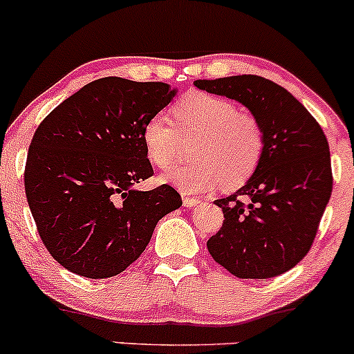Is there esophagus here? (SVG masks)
I'll return each mask as SVG.
<instances>
[{
    "label": "esophagus",
    "mask_w": 354,
    "mask_h": 354,
    "mask_svg": "<svg viewBox=\"0 0 354 354\" xmlns=\"http://www.w3.org/2000/svg\"><path fill=\"white\" fill-rule=\"evenodd\" d=\"M182 202H184L185 207H197L198 204H201V198L197 197H190V196H182Z\"/></svg>",
    "instance_id": "esophagus-1"
}]
</instances>
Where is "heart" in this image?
Returning <instances> with one entry per match:
<instances>
[{
  "label": "heart",
  "mask_w": 354,
  "mask_h": 354,
  "mask_svg": "<svg viewBox=\"0 0 354 354\" xmlns=\"http://www.w3.org/2000/svg\"><path fill=\"white\" fill-rule=\"evenodd\" d=\"M176 124L156 115L142 130L147 157L158 169H170L182 153V138L197 144V162L178 167L164 177L185 194H202L221 185L239 189L256 172L264 153V132L251 115L239 112L230 100L204 91H192L172 106Z\"/></svg>",
  "instance_id": "1"
}]
</instances>
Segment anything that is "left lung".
Wrapping results in <instances>:
<instances>
[{
    "label": "left lung",
    "mask_w": 354,
    "mask_h": 354,
    "mask_svg": "<svg viewBox=\"0 0 354 354\" xmlns=\"http://www.w3.org/2000/svg\"><path fill=\"white\" fill-rule=\"evenodd\" d=\"M194 85L248 106L264 132L256 172L216 201L224 222L207 241L209 254L241 279L279 276L309 252L331 197L326 135L303 103L268 78L237 75Z\"/></svg>",
    "instance_id": "obj_1"
}]
</instances>
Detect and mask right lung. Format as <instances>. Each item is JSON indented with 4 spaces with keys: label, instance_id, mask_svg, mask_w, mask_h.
I'll use <instances>...</instances> for the list:
<instances>
[{
    "label": "right lung",
    "instance_id": "add662e5",
    "mask_svg": "<svg viewBox=\"0 0 354 354\" xmlns=\"http://www.w3.org/2000/svg\"><path fill=\"white\" fill-rule=\"evenodd\" d=\"M177 90L162 82L105 77L62 102L28 150L25 192L43 244L78 276L105 279L140 257L157 222L182 205L152 177L142 130Z\"/></svg>",
    "mask_w": 354,
    "mask_h": 354
}]
</instances>
